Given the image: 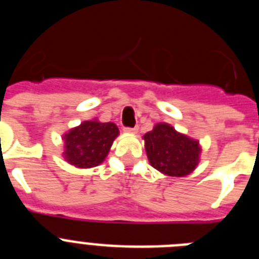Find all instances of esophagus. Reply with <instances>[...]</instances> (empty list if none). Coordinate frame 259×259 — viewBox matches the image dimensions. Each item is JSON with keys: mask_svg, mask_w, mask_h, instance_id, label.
Returning <instances> with one entry per match:
<instances>
[{"mask_svg": "<svg viewBox=\"0 0 259 259\" xmlns=\"http://www.w3.org/2000/svg\"><path fill=\"white\" fill-rule=\"evenodd\" d=\"M137 130H139L137 127H132V128L131 127H125L124 128V131L128 132V134H136Z\"/></svg>", "mask_w": 259, "mask_h": 259, "instance_id": "esophagus-1", "label": "esophagus"}]
</instances>
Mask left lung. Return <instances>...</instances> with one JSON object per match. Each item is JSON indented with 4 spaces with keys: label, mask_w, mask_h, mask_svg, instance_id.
Masks as SVG:
<instances>
[{
    "label": "left lung",
    "mask_w": 259,
    "mask_h": 259,
    "mask_svg": "<svg viewBox=\"0 0 259 259\" xmlns=\"http://www.w3.org/2000/svg\"><path fill=\"white\" fill-rule=\"evenodd\" d=\"M150 164L170 176H184L196 168L200 158L198 141L176 132L170 124L159 123L144 136Z\"/></svg>",
    "instance_id": "1"
}]
</instances>
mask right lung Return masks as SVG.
<instances>
[{"instance_id": "add662e5", "label": "right lung", "mask_w": 259, "mask_h": 259, "mask_svg": "<svg viewBox=\"0 0 259 259\" xmlns=\"http://www.w3.org/2000/svg\"><path fill=\"white\" fill-rule=\"evenodd\" d=\"M119 135L114 123L85 120L65 135V158L80 168L98 166L104 162L110 146Z\"/></svg>"}]
</instances>
